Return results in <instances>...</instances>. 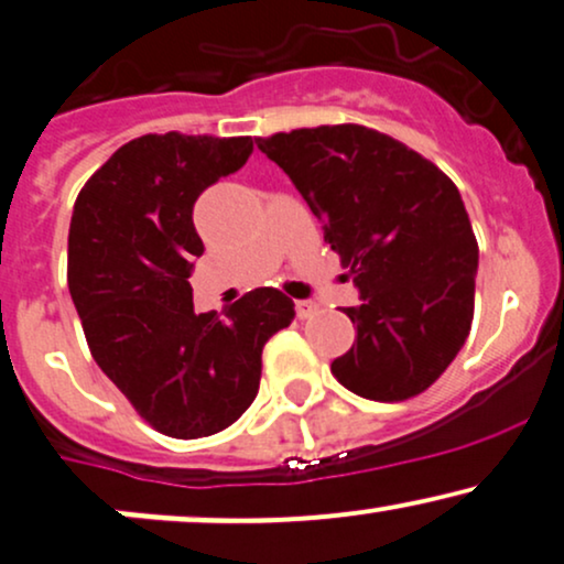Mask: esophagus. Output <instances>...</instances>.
<instances>
[{"label":"esophagus","instance_id":"34e87169","mask_svg":"<svg viewBox=\"0 0 564 564\" xmlns=\"http://www.w3.org/2000/svg\"><path fill=\"white\" fill-rule=\"evenodd\" d=\"M295 314H297V318L314 316V314H316V303H311V301H295Z\"/></svg>","mask_w":564,"mask_h":564}]
</instances>
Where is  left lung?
I'll use <instances>...</instances> for the list:
<instances>
[{
  "label": "left lung",
  "instance_id": "obj_1",
  "mask_svg": "<svg viewBox=\"0 0 564 564\" xmlns=\"http://www.w3.org/2000/svg\"><path fill=\"white\" fill-rule=\"evenodd\" d=\"M324 221L360 290L358 337L332 364L350 392L402 402L455 360L474 322L478 242L460 191L419 151L364 124L256 138Z\"/></svg>",
  "mask_w": 564,
  "mask_h": 564
}]
</instances>
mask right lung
I'll return each mask as SVG.
<instances>
[{
  "label": "right lung",
  "instance_id": "obj_1",
  "mask_svg": "<svg viewBox=\"0 0 564 564\" xmlns=\"http://www.w3.org/2000/svg\"><path fill=\"white\" fill-rule=\"evenodd\" d=\"M253 141L149 133L120 145L75 198L67 284L90 356L159 434L200 440L232 426L261 381V352L295 303L250 290L225 316L193 311L204 253L193 204L238 172Z\"/></svg>",
  "mask_w": 564,
  "mask_h": 564
}]
</instances>
